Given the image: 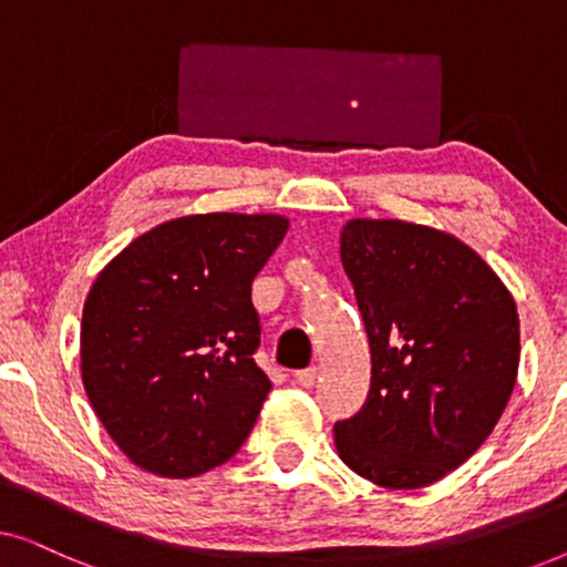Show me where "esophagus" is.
<instances>
[{
  "instance_id": "esophagus-1",
  "label": "esophagus",
  "mask_w": 567,
  "mask_h": 567,
  "mask_svg": "<svg viewBox=\"0 0 567 567\" xmlns=\"http://www.w3.org/2000/svg\"><path fill=\"white\" fill-rule=\"evenodd\" d=\"M317 377H320V369L309 367V369L297 371V374H293V382H297L301 390H312V386L317 384Z\"/></svg>"
}]
</instances>
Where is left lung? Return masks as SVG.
Wrapping results in <instances>:
<instances>
[{"label": "left lung", "mask_w": 567, "mask_h": 567, "mask_svg": "<svg viewBox=\"0 0 567 567\" xmlns=\"http://www.w3.org/2000/svg\"><path fill=\"white\" fill-rule=\"evenodd\" d=\"M371 348V390L336 423L346 467L390 491L436 483L491 436L514 392L522 343L501 276L449 231L351 219L340 231Z\"/></svg>", "instance_id": "obj_1"}]
</instances>
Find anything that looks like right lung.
Returning <instances> with one entry per match:
<instances>
[{
    "instance_id": "obj_1",
    "label": "right lung",
    "mask_w": 567,
    "mask_h": 567,
    "mask_svg": "<svg viewBox=\"0 0 567 567\" xmlns=\"http://www.w3.org/2000/svg\"><path fill=\"white\" fill-rule=\"evenodd\" d=\"M286 229L281 214L177 216L97 274L82 309V384L138 470L198 477L245 444L270 392L252 361L250 286Z\"/></svg>"
}]
</instances>
